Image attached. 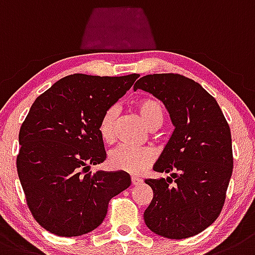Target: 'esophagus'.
<instances>
[{
  "mask_svg": "<svg viewBox=\"0 0 255 255\" xmlns=\"http://www.w3.org/2000/svg\"><path fill=\"white\" fill-rule=\"evenodd\" d=\"M130 180H132L133 185H138L142 183V179L138 178V176H132V178H130Z\"/></svg>",
  "mask_w": 255,
  "mask_h": 255,
  "instance_id": "obj_1",
  "label": "esophagus"
}]
</instances>
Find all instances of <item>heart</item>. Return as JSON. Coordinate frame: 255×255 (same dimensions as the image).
Returning <instances> with one entry per match:
<instances>
[{
	"label": "heart",
	"instance_id": "heart-1",
	"mask_svg": "<svg viewBox=\"0 0 255 255\" xmlns=\"http://www.w3.org/2000/svg\"><path fill=\"white\" fill-rule=\"evenodd\" d=\"M136 109L150 128H159L164 123V104L156 98H144L137 102ZM118 108L111 107L103 113L98 125L100 138L105 143H113L117 138ZM155 160V152L148 147L137 148L129 144H121L111 151L108 164L112 169L129 174H141Z\"/></svg>",
	"mask_w": 255,
	"mask_h": 255
}]
</instances>
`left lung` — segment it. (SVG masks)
Masks as SVG:
<instances>
[{
  "label": "left lung",
  "mask_w": 255,
  "mask_h": 255,
  "mask_svg": "<svg viewBox=\"0 0 255 255\" xmlns=\"http://www.w3.org/2000/svg\"><path fill=\"white\" fill-rule=\"evenodd\" d=\"M133 89L161 100L175 127L153 165L170 176L144 180L153 190L144 222L157 235L187 239L207 229L224 207L234 166L230 127L216 99L182 75H147Z\"/></svg>",
  "instance_id": "8db88e82"
}]
</instances>
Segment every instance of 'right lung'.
<instances>
[{
  "label": "right lung",
  "instance_id": "add662e5",
  "mask_svg": "<svg viewBox=\"0 0 255 255\" xmlns=\"http://www.w3.org/2000/svg\"><path fill=\"white\" fill-rule=\"evenodd\" d=\"M139 77L75 73L39 95L22 122L16 167L27 207L42 228L80 236L105 219L113 197L130 185L126 171H95L107 159L98 125Z\"/></svg>",
  "mask_w": 255,
  "mask_h": 255
}]
</instances>
